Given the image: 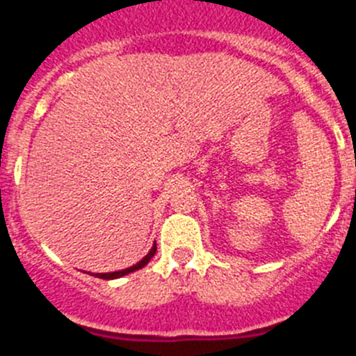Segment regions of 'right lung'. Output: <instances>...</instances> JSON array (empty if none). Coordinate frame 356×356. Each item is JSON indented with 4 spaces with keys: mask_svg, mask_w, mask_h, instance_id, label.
Masks as SVG:
<instances>
[{
    "mask_svg": "<svg viewBox=\"0 0 356 356\" xmlns=\"http://www.w3.org/2000/svg\"><path fill=\"white\" fill-rule=\"evenodd\" d=\"M156 253V244H153V248H151V251L149 253L146 254V257H144L143 260H140V262H137L135 264V266H131V267H127V269H122V271H114V273H96V278H103V280H114V278H121V276H124V275H130V273H134V271H137V269H143L144 266H146L147 262H149L151 259H153V254Z\"/></svg>",
    "mask_w": 356,
    "mask_h": 356,
    "instance_id": "1",
    "label": "right lung"
}]
</instances>
